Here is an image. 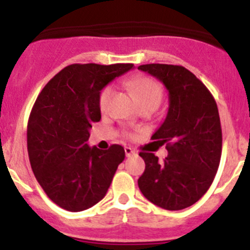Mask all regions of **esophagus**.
<instances>
[{
  "label": "esophagus",
  "mask_w": 250,
  "mask_h": 250,
  "mask_svg": "<svg viewBox=\"0 0 250 250\" xmlns=\"http://www.w3.org/2000/svg\"><path fill=\"white\" fill-rule=\"evenodd\" d=\"M125 154H126V156H131V155H135V150H132L131 147L126 146L125 147Z\"/></svg>",
  "instance_id": "obj_1"
}]
</instances>
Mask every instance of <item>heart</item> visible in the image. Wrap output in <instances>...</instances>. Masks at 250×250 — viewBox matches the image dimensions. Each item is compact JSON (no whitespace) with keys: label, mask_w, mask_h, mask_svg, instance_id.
Returning <instances> with one entry per match:
<instances>
[{"label":"heart","mask_w":250,"mask_h":250,"mask_svg":"<svg viewBox=\"0 0 250 250\" xmlns=\"http://www.w3.org/2000/svg\"><path fill=\"white\" fill-rule=\"evenodd\" d=\"M127 86H129V89L134 94V96L138 99L140 105L146 103H154L156 105H159V103H160L161 96H163L161 86L155 80L150 79V77H132V79H130L127 81ZM112 94H114V89H112L111 86H107V87H105L100 92V96H99V107H100V110L103 112H106L107 109H109Z\"/></svg>","instance_id":"1"}]
</instances>
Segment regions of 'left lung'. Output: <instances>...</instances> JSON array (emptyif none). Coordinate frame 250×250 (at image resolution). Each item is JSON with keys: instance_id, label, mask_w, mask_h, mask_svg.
I'll return each mask as SVG.
<instances>
[{"instance_id": "1", "label": "left lung", "mask_w": 250, "mask_h": 250, "mask_svg": "<svg viewBox=\"0 0 250 250\" xmlns=\"http://www.w3.org/2000/svg\"><path fill=\"white\" fill-rule=\"evenodd\" d=\"M164 83L169 92L167 118L151 139L167 144L160 163L152 152H140L145 171L138 185L152 204L182 210L207 193L222 156V126L218 106L204 83L183 66L147 63L139 66Z\"/></svg>"}]
</instances>
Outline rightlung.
Listing matches in <instances>:
<instances>
[{"label":"right lung","instance_id":"obj_1","mask_svg":"<svg viewBox=\"0 0 250 250\" xmlns=\"http://www.w3.org/2000/svg\"><path fill=\"white\" fill-rule=\"evenodd\" d=\"M132 63L66 66L37 96L27 125L31 167L47 196L68 211L94 207L107 193L119 164L121 145L90 147L92 123L101 119L99 96Z\"/></svg>","mask_w":250,"mask_h":250}]
</instances>
